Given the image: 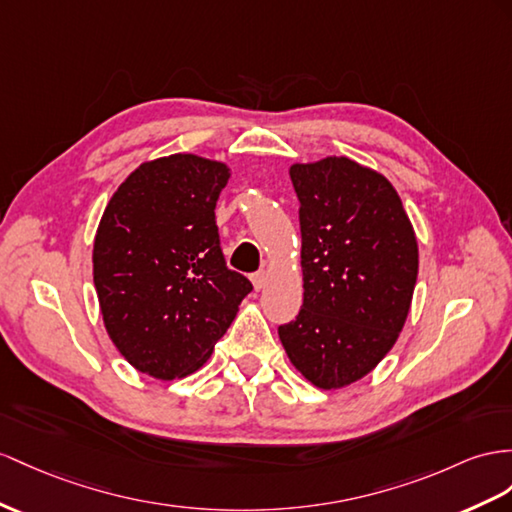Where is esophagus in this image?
<instances>
[{"label": "esophagus", "instance_id": "esophagus-1", "mask_svg": "<svg viewBox=\"0 0 512 512\" xmlns=\"http://www.w3.org/2000/svg\"><path fill=\"white\" fill-rule=\"evenodd\" d=\"M251 281H253V287H255L257 292H259V290H264L266 283H268V274H266L264 270H261V272H255L253 277H251Z\"/></svg>", "mask_w": 512, "mask_h": 512}]
</instances>
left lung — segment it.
<instances>
[{"label": "left lung", "mask_w": 512, "mask_h": 512, "mask_svg": "<svg viewBox=\"0 0 512 512\" xmlns=\"http://www.w3.org/2000/svg\"><path fill=\"white\" fill-rule=\"evenodd\" d=\"M290 177L305 292L279 337L311 385L342 389L398 342L419 270L415 229L391 181L350 157L292 164Z\"/></svg>", "instance_id": "left-lung-1"}]
</instances>
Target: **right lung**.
Segmentation results:
<instances>
[{"label":"right lung","instance_id":"right-lung-1","mask_svg":"<svg viewBox=\"0 0 512 512\" xmlns=\"http://www.w3.org/2000/svg\"><path fill=\"white\" fill-rule=\"evenodd\" d=\"M231 168L194 153L142 162L112 194L93 244L108 337L142 374L173 381L212 357L251 281L227 268L216 203Z\"/></svg>","mask_w":512,"mask_h":512}]
</instances>
